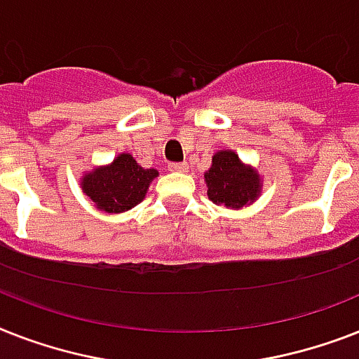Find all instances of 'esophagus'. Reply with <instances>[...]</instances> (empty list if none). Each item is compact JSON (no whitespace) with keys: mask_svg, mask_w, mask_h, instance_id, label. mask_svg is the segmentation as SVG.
Returning <instances> with one entry per match:
<instances>
[{"mask_svg":"<svg viewBox=\"0 0 359 359\" xmlns=\"http://www.w3.org/2000/svg\"><path fill=\"white\" fill-rule=\"evenodd\" d=\"M168 170L170 171H179V173H184V171H188V165L182 162V164H170L168 165Z\"/></svg>","mask_w":359,"mask_h":359,"instance_id":"34e87169","label":"esophagus"}]
</instances>
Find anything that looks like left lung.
Listing matches in <instances>:
<instances>
[{
	"label": "left lung",
	"instance_id": "obj_1",
	"mask_svg": "<svg viewBox=\"0 0 359 359\" xmlns=\"http://www.w3.org/2000/svg\"><path fill=\"white\" fill-rule=\"evenodd\" d=\"M205 182L208 186V199L232 210L252 205L264 188L258 170L245 164L238 153L230 149L217 151L212 156V165L205 173Z\"/></svg>",
	"mask_w": 359,
	"mask_h": 359
}]
</instances>
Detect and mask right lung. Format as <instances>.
<instances>
[{
    "label": "right lung",
    "mask_w": 359,
    "mask_h": 359,
    "mask_svg": "<svg viewBox=\"0 0 359 359\" xmlns=\"http://www.w3.org/2000/svg\"><path fill=\"white\" fill-rule=\"evenodd\" d=\"M158 177L156 170H144L133 154L121 153L107 165H95L81 177L83 194L94 206L107 214H121L140 205L151 182Z\"/></svg>",
    "instance_id": "1"
}]
</instances>
